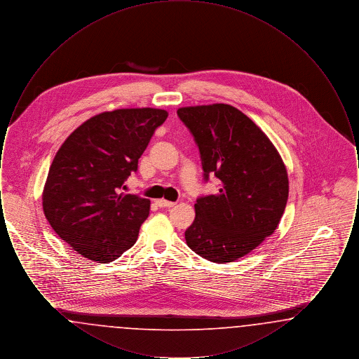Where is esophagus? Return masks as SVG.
I'll return each mask as SVG.
<instances>
[{"label": "esophagus", "mask_w": 359, "mask_h": 359, "mask_svg": "<svg viewBox=\"0 0 359 359\" xmlns=\"http://www.w3.org/2000/svg\"><path fill=\"white\" fill-rule=\"evenodd\" d=\"M156 205L161 207V208H170V207H173L175 203L168 202V201H164V199H158V201H156Z\"/></svg>", "instance_id": "1"}]
</instances>
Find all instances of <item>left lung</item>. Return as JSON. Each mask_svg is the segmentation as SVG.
Here are the masks:
<instances>
[{
    "label": "left lung",
    "instance_id": "8db88e82",
    "mask_svg": "<svg viewBox=\"0 0 359 359\" xmlns=\"http://www.w3.org/2000/svg\"><path fill=\"white\" fill-rule=\"evenodd\" d=\"M177 116L199 148L205 180L219 179L215 195L196 199L188 248L211 262H233L277 229L288 201L287 168L272 141L234 106L180 107Z\"/></svg>",
    "mask_w": 359,
    "mask_h": 359
}]
</instances>
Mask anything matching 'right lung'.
I'll return each mask as SVG.
<instances>
[{
  "label": "right lung",
  "instance_id": "add662e5",
  "mask_svg": "<svg viewBox=\"0 0 359 359\" xmlns=\"http://www.w3.org/2000/svg\"><path fill=\"white\" fill-rule=\"evenodd\" d=\"M167 117L152 107L104 111L76 128L55 154L43 211L78 255L109 264L136 243L151 202L121 189Z\"/></svg>",
  "mask_w": 359,
  "mask_h": 359
}]
</instances>
